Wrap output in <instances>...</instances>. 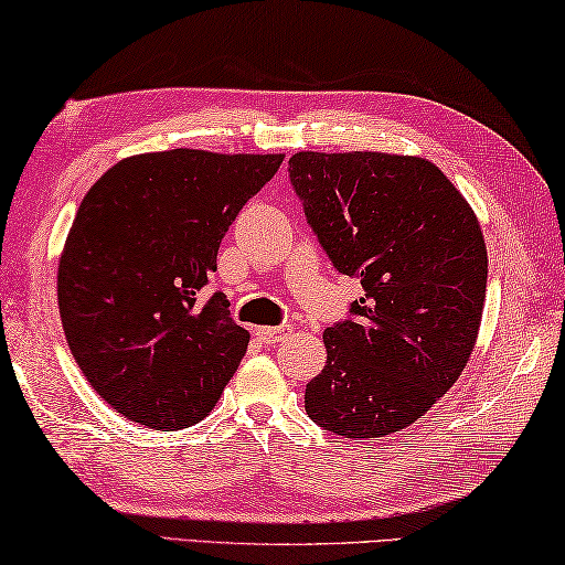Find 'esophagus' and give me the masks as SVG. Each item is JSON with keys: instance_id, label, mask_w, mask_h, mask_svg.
<instances>
[{"instance_id": "1", "label": "esophagus", "mask_w": 565, "mask_h": 565, "mask_svg": "<svg viewBox=\"0 0 565 565\" xmlns=\"http://www.w3.org/2000/svg\"><path fill=\"white\" fill-rule=\"evenodd\" d=\"M289 331V324H281V327H256L254 334L262 339L264 344H276L279 339Z\"/></svg>"}]
</instances>
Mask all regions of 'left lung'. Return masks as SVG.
Segmentation results:
<instances>
[{
    "instance_id": "obj_1",
    "label": "left lung",
    "mask_w": 565,
    "mask_h": 565,
    "mask_svg": "<svg viewBox=\"0 0 565 565\" xmlns=\"http://www.w3.org/2000/svg\"><path fill=\"white\" fill-rule=\"evenodd\" d=\"M289 173L331 264L364 289L352 319L324 331L307 415L352 440L399 433L476 349L488 284L480 221L427 158L301 150Z\"/></svg>"
}]
</instances>
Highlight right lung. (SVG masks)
<instances>
[{
    "label": "right lung",
    "instance_id": "1",
    "mask_svg": "<svg viewBox=\"0 0 565 565\" xmlns=\"http://www.w3.org/2000/svg\"><path fill=\"white\" fill-rule=\"evenodd\" d=\"M284 156L175 148L122 158L79 203L57 268L70 352L130 423L183 429L216 407L248 347L223 294L221 238Z\"/></svg>",
    "mask_w": 565,
    "mask_h": 565
}]
</instances>
